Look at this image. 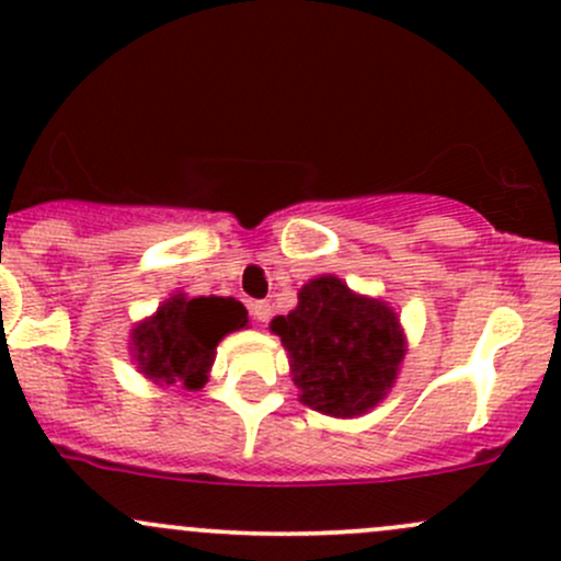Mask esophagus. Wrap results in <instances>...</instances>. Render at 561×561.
<instances>
[{
  "mask_svg": "<svg viewBox=\"0 0 561 561\" xmlns=\"http://www.w3.org/2000/svg\"><path fill=\"white\" fill-rule=\"evenodd\" d=\"M250 311H252V317H255L257 322H268L271 320V304H268V300H252Z\"/></svg>",
  "mask_w": 561,
  "mask_h": 561,
  "instance_id": "34e87169",
  "label": "esophagus"
}]
</instances>
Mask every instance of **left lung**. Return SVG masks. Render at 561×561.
<instances>
[{
  "mask_svg": "<svg viewBox=\"0 0 561 561\" xmlns=\"http://www.w3.org/2000/svg\"><path fill=\"white\" fill-rule=\"evenodd\" d=\"M271 333L285 346L300 403L335 420L376 409L409 350L398 311L335 274L306 282L296 309L271 320Z\"/></svg>",
  "mask_w": 561,
  "mask_h": 561,
  "instance_id": "8db88e82",
  "label": "left lung"
}]
</instances>
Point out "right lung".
Returning <instances> with one entry per match:
<instances>
[{
	"label": "right lung",
	"instance_id": "add662e5",
	"mask_svg": "<svg viewBox=\"0 0 561 561\" xmlns=\"http://www.w3.org/2000/svg\"><path fill=\"white\" fill-rule=\"evenodd\" d=\"M250 317L241 300L222 296L187 298L176 290L150 317L131 328L134 365L161 389H202L209 381L217 344L228 333L244 330Z\"/></svg>",
	"mask_w": 561,
	"mask_h": 561
}]
</instances>
